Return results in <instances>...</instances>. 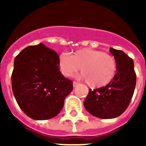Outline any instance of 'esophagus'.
<instances>
[{"instance_id": "obj_1", "label": "esophagus", "mask_w": 146, "mask_h": 146, "mask_svg": "<svg viewBox=\"0 0 146 146\" xmlns=\"http://www.w3.org/2000/svg\"><path fill=\"white\" fill-rule=\"evenodd\" d=\"M78 85H79V83H78L77 82H75V81H73V87L77 86Z\"/></svg>"}]
</instances>
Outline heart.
<instances>
[{"label":"heart","mask_w":146,"mask_h":146,"mask_svg":"<svg viewBox=\"0 0 146 146\" xmlns=\"http://www.w3.org/2000/svg\"><path fill=\"white\" fill-rule=\"evenodd\" d=\"M59 66L65 76H71L81 70L82 77L93 88L109 84L115 76L117 69V61L112 55L92 48L80 49L72 55L61 53L59 56Z\"/></svg>","instance_id":"b5f03b06"}]
</instances>
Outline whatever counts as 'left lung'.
I'll return each instance as SVG.
<instances>
[{
    "instance_id": "8db88e82",
    "label": "left lung",
    "mask_w": 146,
    "mask_h": 146,
    "mask_svg": "<svg viewBox=\"0 0 146 146\" xmlns=\"http://www.w3.org/2000/svg\"><path fill=\"white\" fill-rule=\"evenodd\" d=\"M110 52L117 64L115 76L104 87L89 89L84 102L87 111L102 119L115 118L124 112L133 96L136 83L133 59L120 50L111 48Z\"/></svg>"
}]
</instances>
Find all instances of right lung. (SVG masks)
Masks as SVG:
<instances>
[{"instance_id": "1", "label": "right lung", "mask_w": 146, "mask_h": 146, "mask_svg": "<svg viewBox=\"0 0 146 146\" xmlns=\"http://www.w3.org/2000/svg\"><path fill=\"white\" fill-rule=\"evenodd\" d=\"M59 56L44 44L26 47L15 57L12 89L22 111L33 120L57 116L73 82L62 75Z\"/></svg>"}]
</instances>
